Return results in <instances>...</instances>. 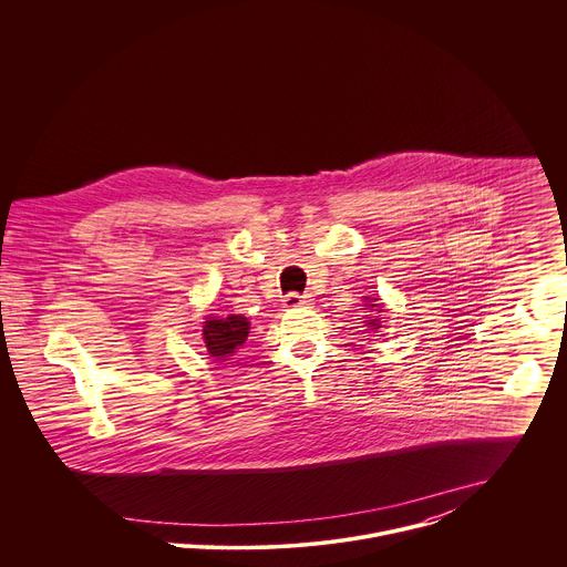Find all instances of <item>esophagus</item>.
Instances as JSON below:
<instances>
[{"mask_svg": "<svg viewBox=\"0 0 567 567\" xmlns=\"http://www.w3.org/2000/svg\"><path fill=\"white\" fill-rule=\"evenodd\" d=\"M284 306H286L288 310H295V308H306V306H310V299H308V297H303V295L290 292V295H286V297H284Z\"/></svg>", "mask_w": 567, "mask_h": 567, "instance_id": "1", "label": "esophagus"}]
</instances>
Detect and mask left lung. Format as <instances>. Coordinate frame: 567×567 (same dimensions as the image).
<instances>
[{
	"label": "left lung",
	"instance_id": "obj_1",
	"mask_svg": "<svg viewBox=\"0 0 567 567\" xmlns=\"http://www.w3.org/2000/svg\"><path fill=\"white\" fill-rule=\"evenodd\" d=\"M369 301H371V303H367L369 308H373L375 312H382V310H380V308H382V303H378L380 299H369ZM364 323L369 324L371 329H378V327H382V321H380L378 317H369V321H364Z\"/></svg>",
	"mask_w": 567,
	"mask_h": 567
}]
</instances>
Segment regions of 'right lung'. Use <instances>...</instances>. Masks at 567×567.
<instances>
[{"label": "right lung", "mask_w": 567, "mask_h": 567, "mask_svg": "<svg viewBox=\"0 0 567 567\" xmlns=\"http://www.w3.org/2000/svg\"><path fill=\"white\" fill-rule=\"evenodd\" d=\"M248 319L243 315H229L225 319L212 317L203 324V340L212 358L229 360V355L236 353L246 342L248 336Z\"/></svg>", "instance_id": "1"}]
</instances>
